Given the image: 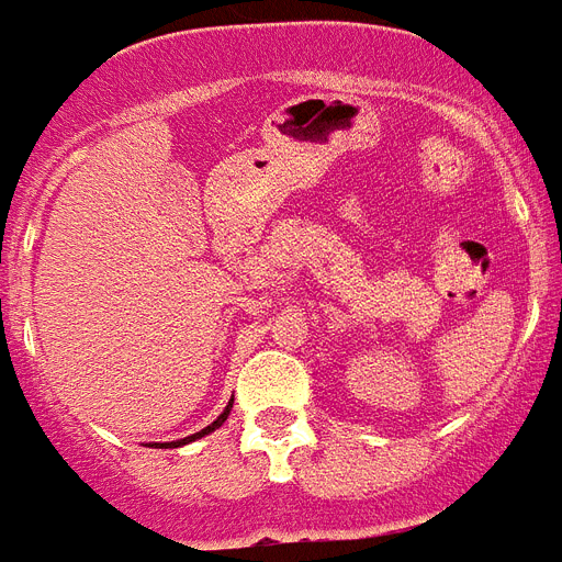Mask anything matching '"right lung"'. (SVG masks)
Masks as SVG:
<instances>
[{
  "label": "right lung",
  "mask_w": 562,
  "mask_h": 562,
  "mask_svg": "<svg viewBox=\"0 0 562 562\" xmlns=\"http://www.w3.org/2000/svg\"><path fill=\"white\" fill-rule=\"evenodd\" d=\"M231 407H234V398L227 401V407H225V413L218 415V418H216V422H213V424H207V427H204V430L193 432V436H187V439H181V441H167V445H161V447H181V445H190V441H195V439H202V436H207V432L218 430V427H222V424H225V418H227V415H231Z\"/></svg>",
  "instance_id": "right-lung-1"
}]
</instances>
